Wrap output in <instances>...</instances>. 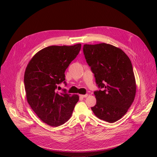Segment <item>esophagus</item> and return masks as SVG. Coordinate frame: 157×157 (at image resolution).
Here are the masks:
<instances>
[{
	"label": "esophagus",
	"instance_id": "esophagus-1",
	"mask_svg": "<svg viewBox=\"0 0 157 157\" xmlns=\"http://www.w3.org/2000/svg\"><path fill=\"white\" fill-rule=\"evenodd\" d=\"M88 95V94H85V95H80V96L81 98H87Z\"/></svg>",
	"mask_w": 157,
	"mask_h": 157
}]
</instances>
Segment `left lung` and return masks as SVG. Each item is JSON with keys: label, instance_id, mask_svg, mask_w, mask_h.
<instances>
[{"label": "left lung", "instance_id": "obj_1", "mask_svg": "<svg viewBox=\"0 0 157 157\" xmlns=\"http://www.w3.org/2000/svg\"><path fill=\"white\" fill-rule=\"evenodd\" d=\"M83 52L98 86L104 88L94 92L96 104L92 110L99 119L115 122L125 115L135 98L131 61L121 49L106 43L84 44Z\"/></svg>", "mask_w": 157, "mask_h": 157}]
</instances>
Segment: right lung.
Listing matches in <instances>:
<instances>
[{
	"instance_id": "right-lung-1",
	"label": "right lung",
	"mask_w": 157,
	"mask_h": 157,
	"mask_svg": "<svg viewBox=\"0 0 157 157\" xmlns=\"http://www.w3.org/2000/svg\"><path fill=\"white\" fill-rule=\"evenodd\" d=\"M81 48V44L50 46L38 52L28 63L24 85L28 103L40 119L59 126L71 118L79 99L78 95L58 92L65 81V71ZM59 90V87H58Z\"/></svg>"
}]
</instances>
